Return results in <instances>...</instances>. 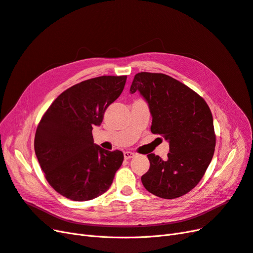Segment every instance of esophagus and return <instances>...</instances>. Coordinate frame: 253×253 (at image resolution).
<instances>
[{"label": "esophagus", "mask_w": 253, "mask_h": 253, "mask_svg": "<svg viewBox=\"0 0 253 253\" xmlns=\"http://www.w3.org/2000/svg\"><path fill=\"white\" fill-rule=\"evenodd\" d=\"M124 156H125V159H129V158L134 157L135 154H134V153H132V152H129V151H126L124 153Z\"/></svg>", "instance_id": "1"}]
</instances>
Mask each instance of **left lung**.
I'll return each mask as SVG.
<instances>
[{
  "instance_id": "left-lung-1",
  "label": "left lung",
  "mask_w": 253,
  "mask_h": 253,
  "mask_svg": "<svg viewBox=\"0 0 253 253\" xmlns=\"http://www.w3.org/2000/svg\"><path fill=\"white\" fill-rule=\"evenodd\" d=\"M137 90L149 103L151 132L170 142L167 160L148 154L150 169L141 176L142 185L166 200L185 195L201 181L214 154L212 113L203 97L165 74H136L129 91Z\"/></svg>"
}]
</instances>
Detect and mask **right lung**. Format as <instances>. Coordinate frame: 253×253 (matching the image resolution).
<instances>
[{"label":"right lung","instance_id":"1","mask_svg":"<svg viewBox=\"0 0 253 253\" xmlns=\"http://www.w3.org/2000/svg\"><path fill=\"white\" fill-rule=\"evenodd\" d=\"M126 76H101L60 94L44 113L35 135V152L52 189L68 200L90 201L112 185L124 153L103 150L93 140L108 106L124 90Z\"/></svg>","mask_w":253,"mask_h":253}]
</instances>
